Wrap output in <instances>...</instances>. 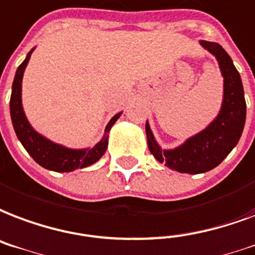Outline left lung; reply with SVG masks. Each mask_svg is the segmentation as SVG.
<instances>
[{
  "label": "left lung",
  "mask_w": 255,
  "mask_h": 255,
  "mask_svg": "<svg viewBox=\"0 0 255 255\" xmlns=\"http://www.w3.org/2000/svg\"><path fill=\"white\" fill-rule=\"evenodd\" d=\"M201 45L217 57L223 76V102L218 116L203 131L174 149L160 148L148 122L145 123L147 143L155 159L186 174H202L221 164L240 140L246 120L244 85L231 57L217 42L201 41Z\"/></svg>",
  "instance_id": "obj_1"
}]
</instances>
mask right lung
Here are the masks:
<instances>
[{"instance_id": "add662e5", "label": "right lung", "mask_w": 255, "mask_h": 255, "mask_svg": "<svg viewBox=\"0 0 255 255\" xmlns=\"http://www.w3.org/2000/svg\"><path fill=\"white\" fill-rule=\"evenodd\" d=\"M33 49L30 50L22 64L17 68L14 81L11 85V96H10V118L13 127H14L15 135L24 145V148L34 159V162L38 163L46 170L56 171V172H71L76 168H84L93 163H96L106 152L108 145V132L115 122L119 119L120 115L116 114L107 124L104 136L102 140L95 144L92 148L84 149H72L64 147L61 144H56L49 139H46L38 132H36L29 124L28 119L22 110V102H21V85H22V76L26 65L29 63V58L32 54Z\"/></svg>"}]
</instances>
